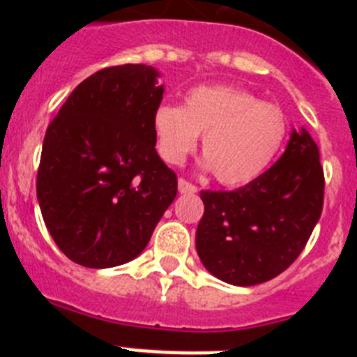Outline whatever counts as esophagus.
<instances>
[{"label":"esophagus","instance_id":"34e87169","mask_svg":"<svg viewBox=\"0 0 357 357\" xmlns=\"http://www.w3.org/2000/svg\"><path fill=\"white\" fill-rule=\"evenodd\" d=\"M198 188L195 184H191V182H188L185 178H178V193L182 195H193L197 193Z\"/></svg>","mask_w":357,"mask_h":357}]
</instances>
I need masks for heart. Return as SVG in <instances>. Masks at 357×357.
Listing matches in <instances>:
<instances>
[{"instance_id": "heart-1", "label": "heart", "mask_w": 357, "mask_h": 357, "mask_svg": "<svg viewBox=\"0 0 357 357\" xmlns=\"http://www.w3.org/2000/svg\"><path fill=\"white\" fill-rule=\"evenodd\" d=\"M286 132L280 107L232 85H198L185 94L182 107L164 103L153 112L159 155L181 164L204 135L202 164L223 185L255 181L277 157Z\"/></svg>"}]
</instances>
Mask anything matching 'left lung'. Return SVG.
I'll list each match as a JSON object with an SVG mask.
<instances>
[{
    "instance_id": "obj_1",
    "label": "left lung",
    "mask_w": 357,
    "mask_h": 357,
    "mask_svg": "<svg viewBox=\"0 0 357 357\" xmlns=\"http://www.w3.org/2000/svg\"><path fill=\"white\" fill-rule=\"evenodd\" d=\"M197 252L207 272L234 286H255L282 273L304 250L324 207V169L317 143L293 128L284 153L255 181L234 191H202Z\"/></svg>"
}]
</instances>
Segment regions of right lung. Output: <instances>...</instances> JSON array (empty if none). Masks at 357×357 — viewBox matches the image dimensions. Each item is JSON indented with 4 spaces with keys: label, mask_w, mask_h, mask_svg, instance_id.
<instances>
[{
    "label": "right lung",
    "mask_w": 357,
    "mask_h": 357,
    "mask_svg": "<svg viewBox=\"0 0 357 357\" xmlns=\"http://www.w3.org/2000/svg\"><path fill=\"white\" fill-rule=\"evenodd\" d=\"M146 64L105 68L75 87L44 135L37 200L56 247L85 268H112L146 248L176 197L157 155L153 112L164 85Z\"/></svg>",
    "instance_id": "add662e5"
}]
</instances>
